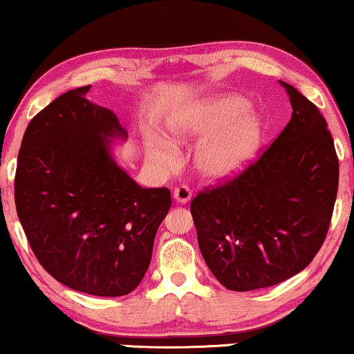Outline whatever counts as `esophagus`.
<instances>
[{
	"mask_svg": "<svg viewBox=\"0 0 354 354\" xmlns=\"http://www.w3.org/2000/svg\"><path fill=\"white\" fill-rule=\"evenodd\" d=\"M172 196H174V200L178 203V205H187V203L192 200V190L185 185L177 187L176 190L172 192Z\"/></svg>",
	"mask_w": 354,
	"mask_h": 354,
	"instance_id": "obj_1",
	"label": "esophagus"
}]
</instances>
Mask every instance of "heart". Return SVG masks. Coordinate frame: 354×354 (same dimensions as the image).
Here are the masks:
<instances>
[{
  "label": "heart",
  "mask_w": 354,
  "mask_h": 354,
  "mask_svg": "<svg viewBox=\"0 0 354 354\" xmlns=\"http://www.w3.org/2000/svg\"><path fill=\"white\" fill-rule=\"evenodd\" d=\"M248 109L243 96L217 95L174 114L167 129L178 143H201L195 164L203 177L229 180L254 161L264 138V119ZM148 148L161 161H172L174 147L167 140H149Z\"/></svg>",
  "instance_id": "1"
}]
</instances>
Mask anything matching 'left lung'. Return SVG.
Listing matches in <instances>:
<instances>
[{
    "instance_id": "8db88e82",
    "label": "left lung",
    "mask_w": 354,
    "mask_h": 354,
    "mask_svg": "<svg viewBox=\"0 0 354 354\" xmlns=\"http://www.w3.org/2000/svg\"><path fill=\"white\" fill-rule=\"evenodd\" d=\"M280 85L293 109L282 133L239 177L190 206L207 268L235 292L301 272L321 250L335 205L338 158L326 119L295 86Z\"/></svg>"
}]
</instances>
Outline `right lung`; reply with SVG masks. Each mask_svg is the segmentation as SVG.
Listing matches in <instances>:
<instances>
[{
	"label": "right lung",
	"mask_w": 354,
	"mask_h": 354,
	"mask_svg": "<svg viewBox=\"0 0 354 354\" xmlns=\"http://www.w3.org/2000/svg\"><path fill=\"white\" fill-rule=\"evenodd\" d=\"M88 86L61 95L27 125L14 198L37 259L57 282L95 297H122L151 263L171 207L167 188H142L114 159L127 130Z\"/></svg>",
	"instance_id": "right-lung-1"
}]
</instances>
